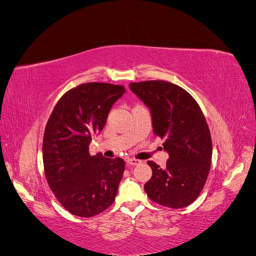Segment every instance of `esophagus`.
<instances>
[{"label": "esophagus", "mask_w": 256, "mask_h": 256, "mask_svg": "<svg viewBox=\"0 0 256 256\" xmlns=\"http://www.w3.org/2000/svg\"><path fill=\"white\" fill-rule=\"evenodd\" d=\"M140 162H142L140 160H137V159H135V158H128V159L126 160L128 166H137V164H140Z\"/></svg>", "instance_id": "esophagus-1"}]
</instances>
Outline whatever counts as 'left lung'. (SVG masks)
<instances>
[{
	"instance_id": "obj_1",
	"label": "left lung",
	"mask_w": 256,
	"mask_h": 256,
	"mask_svg": "<svg viewBox=\"0 0 256 256\" xmlns=\"http://www.w3.org/2000/svg\"><path fill=\"white\" fill-rule=\"evenodd\" d=\"M150 109L154 135L164 140L166 166L148 161L152 176L144 189L154 202L173 208L188 206L204 186L211 168L212 140L199 104L184 88L166 81L130 83Z\"/></svg>"
}]
</instances>
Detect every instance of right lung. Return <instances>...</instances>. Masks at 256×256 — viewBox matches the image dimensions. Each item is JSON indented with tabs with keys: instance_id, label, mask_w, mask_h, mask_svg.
Instances as JSON below:
<instances>
[{
	"instance_id": "add662e5",
	"label": "right lung",
	"mask_w": 256,
	"mask_h": 256,
	"mask_svg": "<svg viewBox=\"0 0 256 256\" xmlns=\"http://www.w3.org/2000/svg\"><path fill=\"white\" fill-rule=\"evenodd\" d=\"M126 93L121 85L85 83L68 90L52 112L43 137L48 185L71 214L92 218L112 204L126 163L100 152L92 156V137L106 124L112 104Z\"/></svg>"
}]
</instances>
